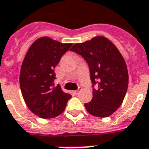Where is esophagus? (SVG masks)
Returning <instances> with one entry per match:
<instances>
[{
    "label": "esophagus",
    "mask_w": 149,
    "mask_h": 149,
    "mask_svg": "<svg viewBox=\"0 0 149 149\" xmlns=\"http://www.w3.org/2000/svg\"><path fill=\"white\" fill-rule=\"evenodd\" d=\"M81 89H82L81 88H78V89L76 90V91H74V93L75 94H79V92L81 91Z\"/></svg>",
    "instance_id": "34e87169"
}]
</instances>
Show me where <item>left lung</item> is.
<instances>
[{"instance_id":"1","label":"left lung","mask_w":149,"mask_h":149,"mask_svg":"<svg viewBox=\"0 0 149 149\" xmlns=\"http://www.w3.org/2000/svg\"><path fill=\"white\" fill-rule=\"evenodd\" d=\"M85 59L90 69L93 89L91 101L84 104L90 114L107 117L122 104L129 83L125 60L113 42L104 36L76 43L71 48Z\"/></svg>"}]
</instances>
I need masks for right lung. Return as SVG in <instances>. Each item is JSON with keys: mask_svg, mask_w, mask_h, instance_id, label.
Returning <instances> with one entry per match:
<instances>
[{"mask_svg": "<svg viewBox=\"0 0 149 149\" xmlns=\"http://www.w3.org/2000/svg\"><path fill=\"white\" fill-rule=\"evenodd\" d=\"M72 45L45 36L36 39L26 54L19 74L20 90L28 108L39 117H56L72 97L54 83V68Z\"/></svg>", "mask_w": 149, "mask_h": 149, "instance_id": "right-lung-1", "label": "right lung"}]
</instances>
